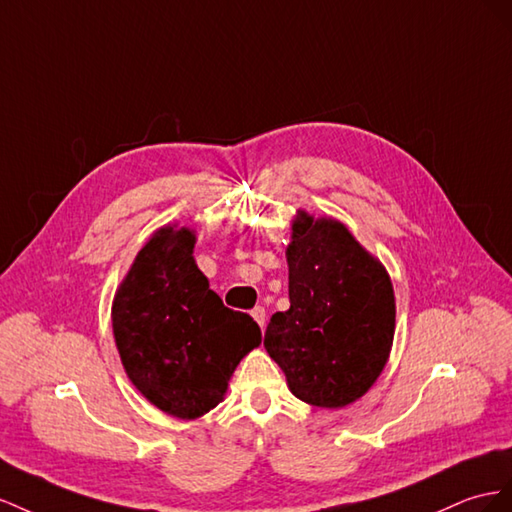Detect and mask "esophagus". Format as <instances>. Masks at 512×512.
Listing matches in <instances>:
<instances>
[{
    "label": "esophagus",
    "instance_id": "esophagus-1",
    "mask_svg": "<svg viewBox=\"0 0 512 512\" xmlns=\"http://www.w3.org/2000/svg\"><path fill=\"white\" fill-rule=\"evenodd\" d=\"M251 315L257 321V326L264 330V326H266V309H264V306H255V309L251 311Z\"/></svg>",
    "mask_w": 512,
    "mask_h": 512
}]
</instances>
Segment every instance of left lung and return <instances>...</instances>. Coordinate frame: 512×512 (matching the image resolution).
Returning a JSON list of instances; mask_svg holds the SVG:
<instances>
[{"label": "left lung", "instance_id": "1", "mask_svg": "<svg viewBox=\"0 0 512 512\" xmlns=\"http://www.w3.org/2000/svg\"><path fill=\"white\" fill-rule=\"evenodd\" d=\"M289 309L274 313L264 347L300 401L339 410L382 375L394 339L390 274L332 216L298 210L287 244Z\"/></svg>", "mask_w": 512, "mask_h": 512}]
</instances>
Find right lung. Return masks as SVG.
Returning a JSON list of instances; mask_svg holds the SVG:
<instances>
[{"label":"right lung","mask_w":512,"mask_h":512,"mask_svg":"<svg viewBox=\"0 0 512 512\" xmlns=\"http://www.w3.org/2000/svg\"><path fill=\"white\" fill-rule=\"evenodd\" d=\"M193 229L165 225L137 253L113 296L115 347L133 386L178 420L225 399L240 360L259 347L251 315L231 311L193 257Z\"/></svg>","instance_id":"add662e5"}]
</instances>
